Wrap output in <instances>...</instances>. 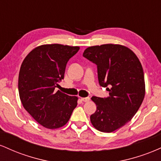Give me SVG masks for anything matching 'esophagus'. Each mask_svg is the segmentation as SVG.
<instances>
[{
  "mask_svg": "<svg viewBox=\"0 0 161 161\" xmlns=\"http://www.w3.org/2000/svg\"><path fill=\"white\" fill-rule=\"evenodd\" d=\"M81 100H82V101H84V102H88V101H90V97H81Z\"/></svg>",
  "mask_w": 161,
  "mask_h": 161,
  "instance_id": "1",
  "label": "esophagus"
}]
</instances>
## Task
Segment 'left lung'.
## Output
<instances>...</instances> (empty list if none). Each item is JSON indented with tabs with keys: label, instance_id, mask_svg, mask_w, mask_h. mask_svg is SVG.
Listing matches in <instances>:
<instances>
[{
	"label": "left lung",
	"instance_id": "obj_1",
	"mask_svg": "<svg viewBox=\"0 0 161 161\" xmlns=\"http://www.w3.org/2000/svg\"><path fill=\"white\" fill-rule=\"evenodd\" d=\"M83 57L97 65L99 85L109 92V97H92L97 106L92 124L101 132H114L131 120L145 97L141 63L128 47L112 44L88 47Z\"/></svg>",
	"mask_w": 161,
	"mask_h": 161
}]
</instances>
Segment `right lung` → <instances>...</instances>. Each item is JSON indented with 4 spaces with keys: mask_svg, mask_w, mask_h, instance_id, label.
<instances>
[{
    "mask_svg": "<svg viewBox=\"0 0 161 161\" xmlns=\"http://www.w3.org/2000/svg\"><path fill=\"white\" fill-rule=\"evenodd\" d=\"M79 47L53 44L33 49L20 67L18 88L24 108L47 129H57L69 121L78 97L54 89L64 79L67 62Z\"/></svg>",
    "mask_w": 161,
    "mask_h": 161,
    "instance_id": "add662e5",
    "label": "right lung"
}]
</instances>
